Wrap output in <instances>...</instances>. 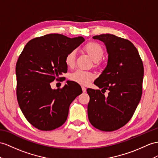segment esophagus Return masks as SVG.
I'll return each mask as SVG.
<instances>
[{"instance_id":"34e87169","label":"esophagus","mask_w":158,"mask_h":158,"mask_svg":"<svg viewBox=\"0 0 158 158\" xmlns=\"http://www.w3.org/2000/svg\"><path fill=\"white\" fill-rule=\"evenodd\" d=\"M81 87H82V90H83V93L86 92V88L85 87H83V86H82Z\"/></svg>"}]
</instances>
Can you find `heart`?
I'll list each match as a JSON object with an SVG mask.
<instances>
[{"label":"heart","instance_id":"obj_1","mask_svg":"<svg viewBox=\"0 0 158 158\" xmlns=\"http://www.w3.org/2000/svg\"><path fill=\"white\" fill-rule=\"evenodd\" d=\"M84 50L89 55L94 61H98L102 58L104 54L103 47L98 43L90 42L84 46ZM76 59L75 51H71L66 55L64 62L67 66L73 67L75 65ZM70 78L74 82L81 85H87L94 78V75L91 72L78 69L71 73Z\"/></svg>","mask_w":158,"mask_h":158}]
</instances>
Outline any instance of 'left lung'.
Masks as SVG:
<instances>
[{
	"label": "left lung",
	"mask_w": 158,
	"mask_h": 158,
	"mask_svg": "<svg viewBox=\"0 0 158 158\" xmlns=\"http://www.w3.org/2000/svg\"><path fill=\"white\" fill-rule=\"evenodd\" d=\"M104 43L107 64L94 84L102 91L88 88V118L93 126L115 131L131 119L142 94L143 65L133 44L111 34L93 37ZM108 91L107 96L104 92Z\"/></svg>",
	"instance_id": "obj_1"
}]
</instances>
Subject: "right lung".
<instances>
[{
	"label": "right lung",
	"mask_w": 158,
	"mask_h": 158,
	"mask_svg": "<svg viewBox=\"0 0 158 158\" xmlns=\"http://www.w3.org/2000/svg\"><path fill=\"white\" fill-rule=\"evenodd\" d=\"M83 37L69 38L48 34L28 42L16 64L17 97L27 121L42 131H51L65 122L70 104L82 94L78 83L67 81L62 89L50 83L67 71L66 55L84 42Z\"/></svg>",
	"instance_id": "1"
}]
</instances>
